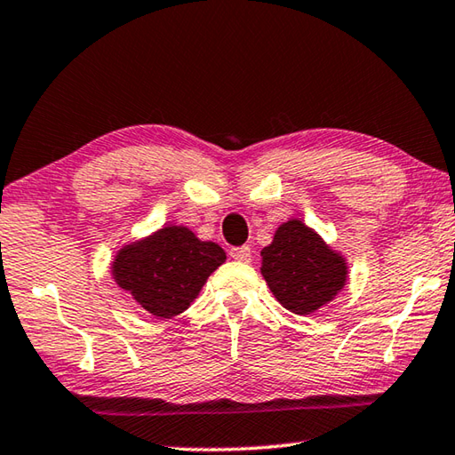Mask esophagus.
I'll list each match as a JSON object with an SVG mask.
<instances>
[{
	"instance_id": "34e87169",
	"label": "esophagus",
	"mask_w": 455,
	"mask_h": 455,
	"mask_svg": "<svg viewBox=\"0 0 455 455\" xmlns=\"http://www.w3.org/2000/svg\"><path fill=\"white\" fill-rule=\"evenodd\" d=\"M251 257H252L251 246H246V244H243V246H235V249H230V259L238 260V263H249Z\"/></svg>"
}]
</instances>
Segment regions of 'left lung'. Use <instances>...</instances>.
<instances>
[{
	"mask_svg": "<svg viewBox=\"0 0 455 455\" xmlns=\"http://www.w3.org/2000/svg\"><path fill=\"white\" fill-rule=\"evenodd\" d=\"M260 275L284 309L311 315L333 301L349 276L347 259L301 219H289L260 251Z\"/></svg>",
	"mask_w": 455,
	"mask_h": 455,
	"instance_id": "8db88e82",
	"label": "left lung"
}]
</instances>
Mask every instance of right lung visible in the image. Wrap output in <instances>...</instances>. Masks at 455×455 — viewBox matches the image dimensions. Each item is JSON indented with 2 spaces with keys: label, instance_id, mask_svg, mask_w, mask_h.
I'll list each match as a JSON object with an SVG mask.
<instances>
[{
  "label": "right lung",
  "instance_id": "right-lung-1",
  "mask_svg": "<svg viewBox=\"0 0 455 455\" xmlns=\"http://www.w3.org/2000/svg\"><path fill=\"white\" fill-rule=\"evenodd\" d=\"M225 260L227 252L217 243L200 241L188 227L164 225L122 244L110 273L146 313L171 319L195 303L206 279Z\"/></svg>",
  "mask_w": 455,
  "mask_h": 455
}]
</instances>
